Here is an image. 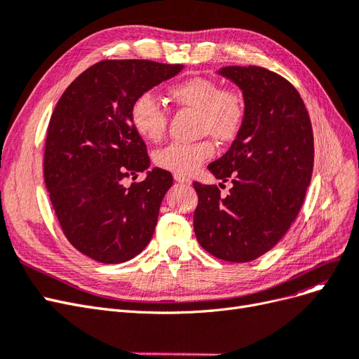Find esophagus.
<instances>
[{
    "label": "esophagus",
    "instance_id": "esophagus-1",
    "mask_svg": "<svg viewBox=\"0 0 359 359\" xmlns=\"http://www.w3.org/2000/svg\"><path fill=\"white\" fill-rule=\"evenodd\" d=\"M173 180H175L177 182H189V178L184 175H180V173H173Z\"/></svg>",
    "mask_w": 359,
    "mask_h": 359
}]
</instances>
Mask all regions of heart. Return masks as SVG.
<instances>
[{"instance_id": "1", "label": "heart", "mask_w": 359, "mask_h": 359, "mask_svg": "<svg viewBox=\"0 0 359 359\" xmlns=\"http://www.w3.org/2000/svg\"><path fill=\"white\" fill-rule=\"evenodd\" d=\"M169 100L184 109L196 112V133L210 135L222 144L232 142L240 135L245 121V102L240 91L222 88V85L203 76H191L172 83ZM130 121L135 132L149 142H160L166 133L168 115L153 95L145 93L136 97L130 107ZM215 153L208 139L193 144H170L157 151L156 165L180 175H190Z\"/></svg>"}]
</instances>
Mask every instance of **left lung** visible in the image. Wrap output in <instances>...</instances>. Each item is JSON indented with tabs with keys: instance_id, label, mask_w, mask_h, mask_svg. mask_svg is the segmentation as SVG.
Segmentation results:
<instances>
[{
	"instance_id": "1",
	"label": "left lung",
	"mask_w": 359,
	"mask_h": 359,
	"mask_svg": "<svg viewBox=\"0 0 359 359\" xmlns=\"http://www.w3.org/2000/svg\"><path fill=\"white\" fill-rule=\"evenodd\" d=\"M219 73L243 90L247 114L229 151L208 166L217 180L232 181L229 194L193 181L199 199L193 226L210 255L244 264L269 252L295 222L313 173V128L283 76L257 66Z\"/></svg>"
}]
</instances>
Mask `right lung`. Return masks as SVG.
<instances>
[{"label":"right lung","mask_w":359,"mask_h":359,"mask_svg":"<svg viewBox=\"0 0 359 359\" xmlns=\"http://www.w3.org/2000/svg\"><path fill=\"white\" fill-rule=\"evenodd\" d=\"M182 64L104 60L62 93L48 126L43 175L69 243L102 264H121L148 245L170 172L149 168L144 139L130 121L136 97L182 70Z\"/></svg>","instance_id":"obj_1"}]
</instances>
